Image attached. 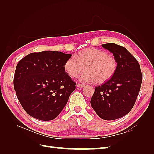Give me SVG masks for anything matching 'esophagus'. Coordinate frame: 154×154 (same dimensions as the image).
I'll list each match as a JSON object with an SVG mask.
<instances>
[{
  "label": "esophagus",
  "instance_id": "1",
  "mask_svg": "<svg viewBox=\"0 0 154 154\" xmlns=\"http://www.w3.org/2000/svg\"><path fill=\"white\" fill-rule=\"evenodd\" d=\"M76 86H77L78 87L82 88V87H84L85 85H83V84H81V83H77V84H76Z\"/></svg>",
  "mask_w": 154,
  "mask_h": 154
}]
</instances>
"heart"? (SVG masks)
Returning <instances> with one entry per match:
<instances>
[{
	"label": "heart",
	"instance_id": "1",
	"mask_svg": "<svg viewBox=\"0 0 154 154\" xmlns=\"http://www.w3.org/2000/svg\"><path fill=\"white\" fill-rule=\"evenodd\" d=\"M85 67L80 77L84 82L103 83L112 77L118 69V62L113 56L103 51L87 48L69 57L64 63V70L72 78H76Z\"/></svg>",
	"mask_w": 154,
	"mask_h": 154
}]
</instances>
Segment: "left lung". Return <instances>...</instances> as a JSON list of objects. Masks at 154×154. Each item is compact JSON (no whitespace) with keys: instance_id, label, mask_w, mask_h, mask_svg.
<instances>
[{"instance_id":"1","label":"left lung","mask_w":154,"mask_h":154,"mask_svg":"<svg viewBox=\"0 0 154 154\" xmlns=\"http://www.w3.org/2000/svg\"><path fill=\"white\" fill-rule=\"evenodd\" d=\"M102 47L113 54L118 69L110 80L96 87L91 104L100 118L114 120L123 117L133 108L141 88L142 73L137 60L125 48L114 43Z\"/></svg>"}]
</instances>
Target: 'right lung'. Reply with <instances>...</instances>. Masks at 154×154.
<instances>
[{"label":"right lung","instance_id":"right-lung-1","mask_svg":"<svg viewBox=\"0 0 154 154\" xmlns=\"http://www.w3.org/2000/svg\"><path fill=\"white\" fill-rule=\"evenodd\" d=\"M71 56L45 51L30 53L17 63L14 88L23 109L32 117L54 119L66 105L76 84L63 68Z\"/></svg>","mask_w":154,"mask_h":154}]
</instances>
